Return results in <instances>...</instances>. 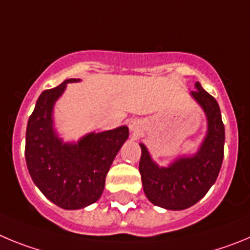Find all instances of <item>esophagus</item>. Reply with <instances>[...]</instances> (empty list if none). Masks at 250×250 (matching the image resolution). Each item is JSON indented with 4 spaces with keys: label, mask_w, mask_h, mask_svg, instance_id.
<instances>
[{
    "label": "esophagus",
    "mask_w": 250,
    "mask_h": 250,
    "mask_svg": "<svg viewBox=\"0 0 250 250\" xmlns=\"http://www.w3.org/2000/svg\"><path fill=\"white\" fill-rule=\"evenodd\" d=\"M128 127H129V130L132 132L133 134H138L139 132H141V122H139L138 120H132L129 122V125H128Z\"/></svg>",
    "instance_id": "1"
}]
</instances>
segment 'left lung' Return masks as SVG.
<instances>
[{"label":"left lung","instance_id":"1","mask_svg":"<svg viewBox=\"0 0 250 250\" xmlns=\"http://www.w3.org/2000/svg\"><path fill=\"white\" fill-rule=\"evenodd\" d=\"M194 87L190 97L207 117V133L197 152L161 167L153 161L148 148L139 143V173L146 197L154 206L168 210H183L201 201L217 181L223 162L226 133L219 105L201 83L195 82Z\"/></svg>","mask_w":250,"mask_h":250}]
</instances>
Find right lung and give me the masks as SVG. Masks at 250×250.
Instances as JSON below:
<instances>
[{
	"label": "right lung",
	"mask_w": 250,
	"mask_h": 250,
	"mask_svg": "<svg viewBox=\"0 0 250 250\" xmlns=\"http://www.w3.org/2000/svg\"><path fill=\"white\" fill-rule=\"evenodd\" d=\"M69 78L41 93L26 130L24 156L33 183L47 199L63 209L86 208L97 202L104 189L105 175L129 130L121 125L104 132H91L77 142H63L53 121V108Z\"/></svg>",
	"instance_id": "1"
}]
</instances>
